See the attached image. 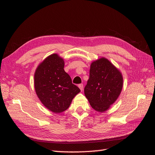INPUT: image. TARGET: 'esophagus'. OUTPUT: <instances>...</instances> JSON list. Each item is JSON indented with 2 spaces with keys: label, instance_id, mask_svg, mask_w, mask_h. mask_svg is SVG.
<instances>
[{
  "label": "esophagus",
  "instance_id": "obj_1",
  "mask_svg": "<svg viewBox=\"0 0 155 155\" xmlns=\"http://www.w3.org/2000/svg\"><path fill=\"white\" fill-rule=\"evenodd\" d=\"M78 87L79 88H80V90L82 91L83 90V84H79V85H78Z\"/></svg>",
  "mask_w": 155,
  "mask_h": 155
}]
</instances>
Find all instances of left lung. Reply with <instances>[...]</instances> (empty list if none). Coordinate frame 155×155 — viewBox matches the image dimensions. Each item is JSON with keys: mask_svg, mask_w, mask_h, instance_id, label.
<instances>
[{"mask_svg": "<svg viewBox=\"0 0 155 155\" xmlns=\"http://www.w3.org/2000/svg\"><path fill=\"white\" fill-rule=\"evenodd\" d=\"M122 87L121 74L109 60L102 58L92 63L84 92L94 109L107 110L118 97Z\"/></svg>", "mask_w": 155, "mask_h": 155, "instance_id": "8db88e82", "label": "left lung"}]
</instances>
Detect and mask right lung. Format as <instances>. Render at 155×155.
Listing matches in <instances>:
<instances>
[{
  "mask_svg": "<svg viewBox=\"0 0 155 155\" xmlns=\"http://www.w3.org/2000/svg\"><path fill=\"white\" fill-rule=\"evenodd\" d=\"M64 66L61 58L51 54L39 65L34 75L37 96L42 104L55 113L66 110L75 96L80 92L64 71Z\"/></svg>",
  "mask_w": 155,
  "mask_h": 155,
  "instance_id": "obj_1",
  "label": "right lung"
}]
</instances>
